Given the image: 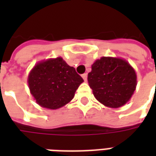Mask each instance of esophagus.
Returning a JSON list of instances; mask_svg holds the SVG:
<instances>
[{"mask_svg":"<svg viewBox=\"0 0 156 156\" xmlns=\"http://www.w3.org/2000/svg\"><path fill=\"white\" fill-rule=\"evenodd\" d=\"M82 78H83V80L86 82L87 81V78H88V74H87V73H83V74H82Z\"/></svg>","mask_w":156,"mask_h":156,"instance_id":"obj_1","label":"esophagus"}]
</instances>
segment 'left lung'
Listing matches in <instances>:
<instances>
[{"label":"left lung","instance_id":"obj_1","mask_svg":"<svg viewBox=\"0 0 156 156\" xmlns=\"http://www.w3.org/2000/svg\"><path fill=\"white\" fill-rule=\"evenodd\" d=\"M88 82L98 102L109 108H119L134 94L137 77L134 69L124 59L103 57L92 65Z\"/></svg>","mask_w":156,"mask_h":156}]
</instances>
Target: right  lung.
Wrapping results in <instances>:
<instances>
[{
    "mask_svg": "<svg viewBox=\"0 0 156 156\" xmlns=\"http://www.w3.org/2000/svg\"><path fill=\"white\" fill-rule=\"evenodd\" d=\"M27 82L31 94L41 107L57 109L71 101L83 79L73 67L57 58L36 64Z\"/></svg>",
    "mask_w": 156,
    "mask_h": 156,
    "instance_id": "1",
    "label": "right lung"
}]
</instances>
